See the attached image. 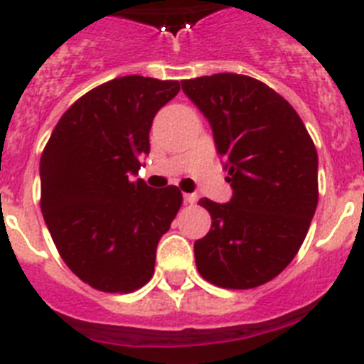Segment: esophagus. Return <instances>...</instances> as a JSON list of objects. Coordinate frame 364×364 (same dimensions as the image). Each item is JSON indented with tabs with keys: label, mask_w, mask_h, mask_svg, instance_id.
<instances>
[{
	"label": "esophagus",
	"mask_w": 364,
	"mask_h": 364,
	"mask_svg": "<svg viewBox=\"0 0 364 364\" xmlns=\"http://www.w3.org/2000/svg\"><path fill=\"white\" fill-rule=\"evenodd\" d=\"M184 200L188 202V204H195V202H197V195H195V193H184Z\"/></svg>",
	"instance_id": "34e87169"
}]
</instances>
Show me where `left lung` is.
Returning <instances> with one entry per match:
<instances>
[{
  "mask_svg": "<svg viewBox=\"0 0 364 364\" xmlns=\"http://www.w3.org/2000/svg\"><path fill=\"white\" fill-rule=\"evenodd\" d=\"M182 89L210 120L233 188L228 204L198 200L211 215L195 242L198 273L228 290L266 284L297 255L317 208L314 140L297 111L252 76H200Z\"/></svg>",
  "mask_w": 364,
  "mask_h": 364,
  "instance_id": "8db88e82",
  "label": "left lung"
}]
</instances>
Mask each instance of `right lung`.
<instances>
[{
    "label": "right lung",
    "instance_id": "add662e5",
    "mask_svg": "<svg viewBox=\"0 0 364 364\" xmlns=\"http://www.w3.org/2000/svg\"><path fill=\"white\" fill-rule=\"evenodd\" d=\"M178 91L176 80L136 74L102 83L63 112L41 153L45 224L63 262L95 290L131 294L153 277L182 193L133 175L154 114Z\"/></svg>",
    "mask_w": 364,
    "mask_h": 364
}]
</instances>
